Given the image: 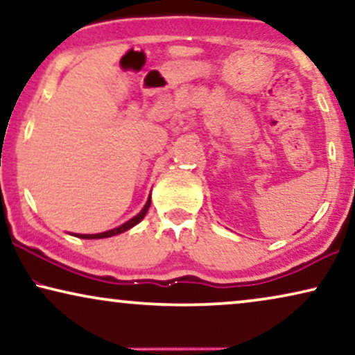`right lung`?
Listing matches in <instances>:
<instances>
[{
	"instance_id": "right-lung-1",
	"label": "right lung",
	"mask_w": 355,
	"mask_h": 355,
	"mask_svg": "<svg viewBox=\"0 0 355 355\" xmlns=\"http://www.w3.org/2000/svg\"><path fill=\"white\" fill-rule=\"evenodd\" d=\"M150 203H152V200H150V198H148L147 203H145V207L142 208V211H140L137 216H134L132 220H129L128 223H124L123 226L116 227V230H111V231H106V232H100V234H80L79 237H82V239H103V237H111V236L121 234V232L130 230V227L135 226V225H137V223H140V221L144 220V216L147 215V211H148Z\"/></svg>"
}]
</instances>
